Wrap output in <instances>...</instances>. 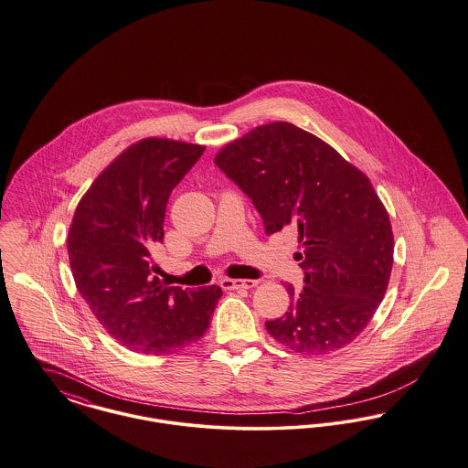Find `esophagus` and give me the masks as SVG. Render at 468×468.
<instances>
[{
  "label": "esophagus",
  "instance_id": "obj_1",
  "mask_svg": "<svg viewBox=\"0 0 468 468\" xmlns=\"http://www.w3.org/2000/svg\"><path fill=\"white\" fill-rule=\"evenodd\" d=\"M219 284L222 290H239V288L249 290V288L258 286V281H254V279H228V277H224V279H220Z\"/></svg>",
  "mask_w": 468,
  "mask_h": 468
}]
</instances>
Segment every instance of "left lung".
I'll list each match as a JSON object with an SVG mask.
<instances>
[{"label":"left lung","mask_w":468,"mask_h":468,"mask_svg":"<svg viewBox=\"0 0 468 468\" xmlns=\"http://www.w3.org/2000/svg\"><path fill=\"white\" fill-rule=\"evenodd\" d=\"M216 165L260 212L265 233L299 235L303 286L265 324L281 345L324 356L350 345L384 299L394 239L369 178L330 144L288 122L228 143Z\"/></svg>","instance_id":"1"}]
</instances>
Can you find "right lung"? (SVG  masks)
Segmentation results:
<instances>
[{
	"mask_svg": "<svg viewBox=\"0 0 468 468\" xmlns=\"http://www.w3.org/2000/svg\"><path fill=\"white\" fill-rule=\"evenodd\" d=\"M205 146L148 138L123 150L91 184L74 214L67 250L76 286L123 346L165 356L203 337L219 286L182 290L154 272L165 205Z\"/></svg>",
	"mask_w": 468,
	"mask_h": 468,
	"instance_id": "right-lung-1",
	"label": "right lung"
}]
</instances>
